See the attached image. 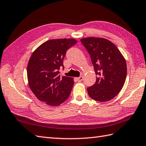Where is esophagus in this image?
Masks as SVG:
<instances>
[{"label":"esophagus","mask_w":146,"mask_h":146,"mask_svg":"<svg viewBox=\"0 0 146 146\" xmlns=\"http://www.w3.org/2000/svg\"><path fill=\"white\" fill-rule=\"evenodd\" d=\"M76 80L78 81H81L83 80V76H80L78 78H76Z\"/></svg>","instance_id":"34e87169"}]
</instances>
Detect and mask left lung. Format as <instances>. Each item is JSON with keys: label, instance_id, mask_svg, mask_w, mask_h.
Masks as SVG:
<instances>
[{"label": "left lung", "instance_id": "8db88e82", "mask_svg": "<svg viewBox=\"0 0 146 146\" xmlns=\"http://www.w3.org/2000/svg\"><path fill=\"white\" fill-rule=\"evenodd\" d=\"M80 40L98 75L94 85L87 88L88 93L100 102L111 100L120 92L126 81V60L116 45L106 38L86 37Z\"/></svg>", "mask_w": 146, "mask_h": 146}]
</instances>
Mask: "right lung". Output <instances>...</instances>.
<instances>
[{
    "label": "right lung",
    "mask_w": 146,
    "mask_h": 146,
    "mask_svg": "<svg viewBox=\"0 0 146 146\" xmlns=\"http://www.w3.org/2000/svg\"><path fill=\"white\" fill-rule=\"evenodd\" d=\"M77 43L74 38L52 39L40 45L30 56L27 79L37 99L56 106L68 98L74 84L72 77L59 75L66 50Z\"/></svg>",
    "instance_id": "1"
}]
</instances>
